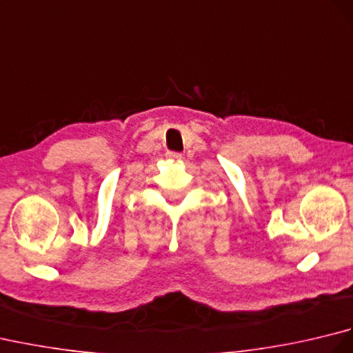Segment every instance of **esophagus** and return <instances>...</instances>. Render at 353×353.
Masks as SVG:
<instances>
[{"label": "esophagus", "instance_id": "obj_1", "mask_svg": "<svg viewBox=\"0 0 353 353\" xmlns=\"http://www.w3.org/2000/svg\"><path fill=\"white\" fill-rule=\"evenodd\" d=\"M168 157V159H171V161H179V159H182V153H179V152H167V154H165Z\"/></svg>", "mask_w": 353, "mask_h": 353}]
</instances>
